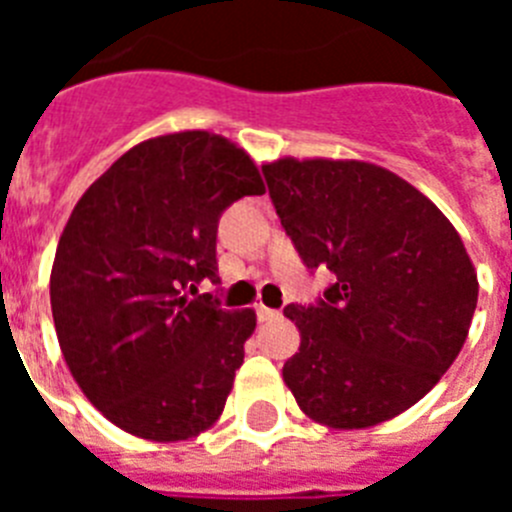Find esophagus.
Wrapping results in <instances>:
<instances>
[{"mask_svg":"<svg viewBox=\"0 0 512 512\" xmlns=\"http://www.w3.org/2000/svg\"><path fill=\"white\" fill-rule=\"evenodd\" d=\"M256 312H259L261 323H269V320H279V318H282V312L271 310V307H266V305L256 307Z\"/></svg>","mask_w":512,"mask_h":512,"instance_id":"obj_1","label":"esophagus"}]
</instances>
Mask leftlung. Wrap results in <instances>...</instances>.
<instances>
[{"label":"left lung","instance_id":"left-lung-1","mask_svg":"<svg viewBox=\"0 0 512 512\" xmlns=\"http://www.w3.org/2000/svg\"><path fill=\"white\" fill-rule=\"evenodd\" d=\"M261 169L302 261L336 274L315 307H284L300 330L284 384L307 418L336 431L397 418L469 336L479 282L461 235L377 164L284 156Z\"/></svg>","mask_w":512,"mask_h":512}]
</instances>
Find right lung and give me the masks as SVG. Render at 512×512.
Segmentation results:
<instances>
[{
  "mask_svg": "<svg viewBox=\"0 0 512 512\" xmlns=\"http://www.w3.org/2000/svg\"><path fill=\"white\" fill-rule=\"evenodd\" d=\"M266 187L253 158L207 130L148 138L81 194L51 269L71 377L104 418L156 443L220 420L256 312L197 300L217 277V217Z\"/></svg>",
  "mask_w": 512,
  "mask_h": 512,
  "instance_id": "right-lung-1",
  "label": "right lung"
}]
</instances>
